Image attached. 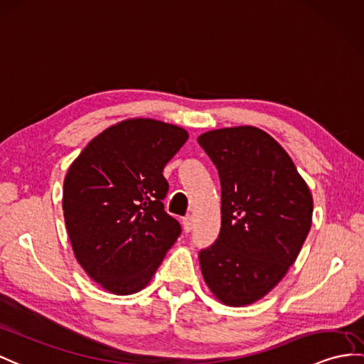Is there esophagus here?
Listing matches in <instances>:
<instances>
[{
    "mask_svg": "<svg viewBox=\"0 0 364 364\" xmlns=\"http://www.w3.org/2000/svg\"><path fill=\"white\" fill-rule=\"evenodd\" d=\"M182 225H183V230L185 232H191L193 230V218L188 215V216H185L183 219H182Z\"/></svg>",
    "mask_w": 364,
    "mask_h": 364,
    "instance_id": "esophagus-1",
    "label": "esophagus"
}]
</instances>
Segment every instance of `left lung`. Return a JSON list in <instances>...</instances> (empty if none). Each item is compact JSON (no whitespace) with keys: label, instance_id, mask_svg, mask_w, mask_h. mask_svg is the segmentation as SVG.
I'll return each mask as SVG.
<instances>
[{"label":"left lung","instance_id":"8db88e82","mask_svg":"<svg viewBox=\"0 0 364 364\" xmlns=\"http://www.w3.org/2000/svg\"><path fill=\"white\" fill-rule=\"evenodd\" d=\"M198 141L220 181V232L199 252L203 279L227 306L252 304L295 262L312 225V194L289 154L258 128L208 131Z\"/></svg>","mask_w":364,"mask_h":364}]
</instances>
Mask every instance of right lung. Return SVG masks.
Wrapping results in <instances>:
<instances>
[{
	"mask_svg": "<svg viewBox=\"0 0 364 364\" xmlns=\"http://www.w3.org/2000/svg\"><path fill=\"white\" fill-rule=\"evenodd\" d=\"M187 139L164 122L125 120L92 139L69 166L63 211L75 258L115 295L144 289L182 233L164 207L162 171Z\"/></svg>",
	"mask_w": 364,
	"mask_h": 364,
	"instance_id": "add662e5",
	"label": "right lung"
}]
</instances>
